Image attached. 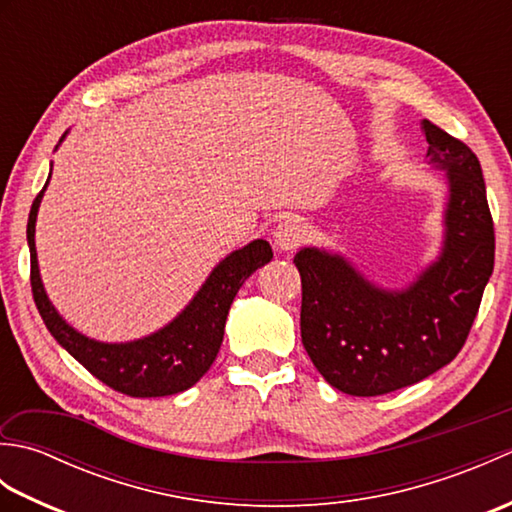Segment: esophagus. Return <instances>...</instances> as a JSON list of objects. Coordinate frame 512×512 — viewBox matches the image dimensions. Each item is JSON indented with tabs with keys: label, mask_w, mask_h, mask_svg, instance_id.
<instances>
[{
	"label": "esophagus",
	"mask_w": 512,
	"mask_h": 512,
	"mask_svg": "<svg viewBox=\"0 0 512 512\" xmlns=\"http://www.w3.org/2000/svg\"><path fill=\"white\" fill-rule=\"evenodd\" d=\"M273 237H275V246L279 250H286V253H290V250H295L303 242V237H306V226H303L301 220L288 217V220L279 222Z\"/></svg>",
	"instance_id": "esophagus-1"
}]
</instances>
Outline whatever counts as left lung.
<instances>
[{"label":"left lung","mask_w":512,"mask_h":512,"mask_svg":"<svg viewBox=\"0 0 512 512\" xmlns=\"http://www.w3.org/2000/svg\"><path fill=\"white\" fill-rule=\"evenodd\" d=\"M427 162L447 173L442 246L407 286L385 288L350 259L303 246L301 343L343 394L383 396L449 365L469 336L495 264L493 217L480 160L462 140L420 123Z\"/></svg>","instance_id":"1"}]
</instances>
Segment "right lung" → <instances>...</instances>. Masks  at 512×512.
I'll return each mask as SVG.
<instances>
[{"mask_svg":"<svg viewBox=\"0 0 512 512\" xmlns=\"http://www.w3.org/2000/svg\"><path fill=\"white\" fill-rule=\"evenodd\" d=\"M68 136L65 132L59 145ZM57 145V147H59ZM32 202L28 215V248H30V286L37 310L50 334L65 352L74 356L92 376H96L121 394L134 398H158L180 394L193 387L209 372L224 339V325L231 303L244 281L273 259V248L266 239L253 242L228 253L206 277L200 290L176 317L160 330L125 343H105L74 330L59 310L52 306L43 288L39 259L35 246V226L43 193Z\"/></svg>","mask_w":512,"mask_h":512,"instance_id":"right-lung-1","label":"right lung"}]
</instances>
